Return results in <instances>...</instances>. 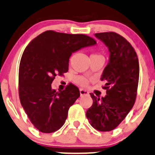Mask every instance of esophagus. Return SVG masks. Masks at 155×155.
<instances>
[{"label":"esophagus","mask_w":155,"mask_h":155,"mask_svg":"<svg viewBox=\"0 0 155 155\" xmlns=\"http://www.w3.org/2000/svg\"><path fill=\"white\" fill-rule=\"evenodd\" d=\"M79 92H80L81 96H82V95H85V94H88V91H86V90L82 89V88H80V89H79Z\"/></svg>","instance_id":"34e87169"}]
</instances>
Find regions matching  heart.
<instances>
[{"mask_svg": "<svg viewBox=\"0 0 155 155\" xmlns=\"http://www.w3.org/2000/svg\"><path fill=\"white\" fill-rule=\"evenodd\" d=\"M100 56V55H99ZM76 82L79 84L81 86H86L88 83V79L85 77H82V76H80V77H78L76 79Z\"/></svg>", "mask_w": 155, "mask_h": 155, "instance_id": "1", "label": "heart"}]
</instances>
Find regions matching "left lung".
Wrapping results in <instances>:
<instances>
[{
    "label": "left lung",
    "instance_id": "1",
    "mask_svg": "<svg viewBox=\"0 0 155 155\" xmlns=\"http://www.w3.org/2000/svg\"><path fill=\"white\" fill-rule=\"evenodd\" d=\"M107 47L109 61L101 80L107 83L104 97L91 93L93 104L86 112L91 127L108 132L114 130L127 117L135 104L139 77L137 54L127 39L116 32L94 34Z\"/></svg>",
    "mask_w": 155,
    "mask_h": 155
}]
</instances>
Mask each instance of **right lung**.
Returning a JSON list of instances; mask_svg holds the SVG:
<instances>
[{"label":"right lung","mask_w":155,"mask_h":155,"mask_svg":"<svg viewBox=\"0 0 155 155\" xmlns=\"http://www.w3.org/2000/svg\"><path fill=\"white\" fill-rule=\"evenodd\" d=\"M95 45L92 38L85 35L49 30L25 48L19 64V99L31 124L40 132L51 133L61 128L69 108L80 96L73 84L63 91L52 89L55 76L68 71L72 54Z\"/></svg>","instance_id":"1"}]
</instances>
